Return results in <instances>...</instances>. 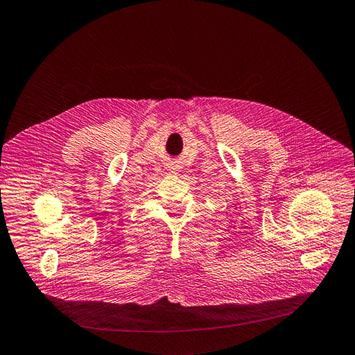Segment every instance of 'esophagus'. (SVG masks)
<instances>
[{
    "instance_id": "34e87169",
    "label": "esophagus",
    "mask_w": 355,
    "mask_h": 355,
    "mask_svg": "<svg viewBox=\"0 0 355 355\" xmlns=\"http://www.w3.org/2000/svg\"><path fill=\"white\" fill-rule=\"evenodd\" d=\"M169 169H171L172 172H175V171H178V166H177V165H171Z\"/></svg>"
}]
</instances>
